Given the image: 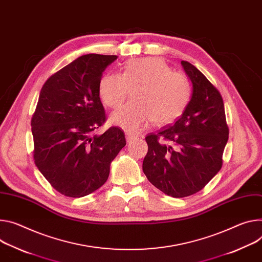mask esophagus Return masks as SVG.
Segmentation results:
<instances>
[{
	"mask_svg": "<svg viewBox=\"0 0 262 262\" xmlns=\"http://www.w3.org/2000/svg\"><path fill=\"white\" fill-rule=\"evenodd\" d=\"M135 139H136V137H135V136L126 135V142H127V143H130V142H132L133 140H135Z\"/></svg>",
	"mask_w": 262,
	"mask_h": 262,
	"instance_id": "34e87169",
	"label": "esophagus"
}]
</instances>
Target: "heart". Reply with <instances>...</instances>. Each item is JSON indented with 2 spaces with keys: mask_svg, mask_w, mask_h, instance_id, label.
I'll use <instances>...</instances> for the list:
<instances>
[{
  "mask_svg": "<svg viewBox=\"0 0 262 262\" xmlns=\"http://www.w3.org/2000/svg\"><path fill=\"white\" fill-rule=\"evenodd\" d=\"M133 91V100L111 116V122L129 134L145 128L151 121L167 125L176 121L191 97V83L160 57L128 60L122 74L107 73L99 81L101 101L118 108Z\"/></svg>",
  "mask_w": 262,
  "mask_h": 262,
  "instance_id": "b5f03b06",
  "label": "heart"
}]
</instances>
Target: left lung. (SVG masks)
<instances>
[{
  "label": "left lung",
  "mask_w": 262,
  "mask_h": 262,
  "mask_svg": "<svg viewBox=\"0 0 262 262\" xmlns=\"http://www.w3.org/2000/svg\"><path fill=\"white\" fill-rule=\"evenodd\" d=\"M181 63L192 83L191 99L174 124L146 136L143 161L148 181L172 198L192 195L215 177L229 138L221 93L193 64Z\"/></svg>",
  "instance_id": "1"
}]
</instances>
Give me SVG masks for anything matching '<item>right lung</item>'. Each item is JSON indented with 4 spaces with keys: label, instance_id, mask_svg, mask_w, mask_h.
I'll return each instance as SVG.
<instances>
[{
    "label": "right lung",
    "instance_id": "obj_1",
    "mask_svg": "<svg viewBox=\"0 0 262 262\" xmlns=\"http://www.w3.org/2000/svg\"><path fill=\"white\" fill-rule=\"evenodd\" d=\"M116 59V55H82L40 90L31 119L33 159L46 180L66 196L82 198L100 188L112 161L126 144L120 127L94 134L106 119L99 81Z\"/></svg>",
    "mask_w": 262,
    "mask_h": 262
}]
</instances>
